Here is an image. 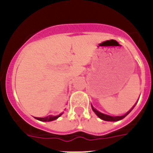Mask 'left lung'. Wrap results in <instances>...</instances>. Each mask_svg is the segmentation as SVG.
<instances>
[{
  "instance_id": "8db88e82",
  "label": "left lung",
  "mask_w": 153,
  "mask_h": 153,
  "mask_svg": "<svg viewBox=\"0 0 153 153\" xmlns=\"http://www.w3.org/2000/svg\"><path fill=\"white\" fill-rule=\"evenodd\" d=\"M134 105L133 106V108H134ZM133 108H131V109L130 110V111H128L126 114H124V115H123V116L111 117V116H109V115L104 114H102V113L99 112V111H98L97 110H96L93 106H92V108H93V111L95 112V114H96V115H97V116L100 118V119L103 120H105V121H111V122H114V121H119V120H120L123 119L124 117H126L127 115H128V114L131 112V111L133 109Z\"/></svg>"
}]
</instances>
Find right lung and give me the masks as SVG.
Returning <instances> with one entry per match:
<instances>
[{
  "mask_svg": "<svg viewBox=\"0 0 153 153\" xmlns=\"http://www.w3.org/2000/svg\"><path fill=\"white\" fill-rule=\"evenodd\" d=\"M61 114H59L58 116H48V117H45L43 118H40V117H36V119L38 120L42 121V122H49V121H52L54 120L57 119L60 116H61Z\"/></svg>",
  "mask_w": 153,
  "mask_h": 153,
  "instance_id": "obj_1",
  "label": "right lung"
}]
</instances>
